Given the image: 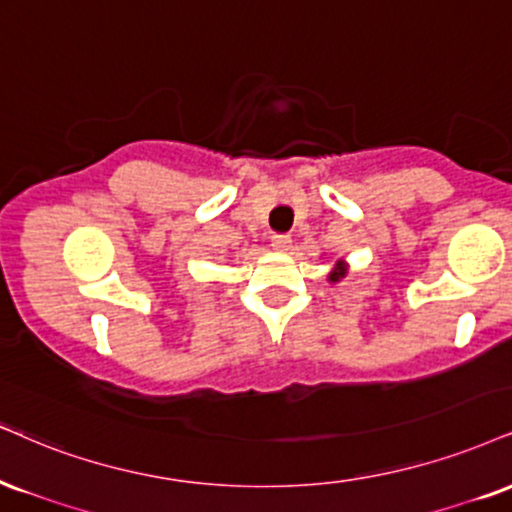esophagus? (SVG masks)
Here are the masks:
<instances>
[{
	"label": "esophagus",
	"mask_w": 512,
	"mask_h": 512,
	"mask_svg": "<svg viewBox=\"0 0 512 512\" xmlns=\"http://www.w3.org/2000/svg\"><path fill=\"white\" fill-rule=\"evenodd\" d=\"M293 245V238L286 236V233H276V236H272V248L279 250V252H288L291 250Z\"/></svg>",
	"instance_id": "1"
}]
</instances>
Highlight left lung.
Wrapping results in <instances>:
<instances>
[{
  "label": "left lung",
  "instance_id": "1",
  "mask_svg": "<svg viewBox=\"0 0 512 512\" xmlns=\"http://www.w3.org/2000/svg\"><path fill=\"white\" fill-rule=\"evenodd\" d=\"M346 274H348V262H346V260H338V262H336V267L331 269L329 281H331V283H338V281H341L343 276H346Z\"/></svg>",
  "mask_w": 512,
  "mask_h": 512
}]
</instances>
